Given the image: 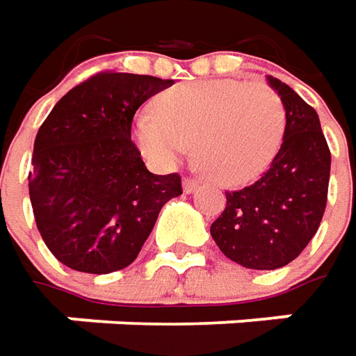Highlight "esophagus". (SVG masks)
Returning <instances> with one entry per match:
<instances>
[{
  "label": "esophagus",
  "instance_id": "obj_1",
  "mask_svg": "<svg viewBox=\"0 0 356 356\" xmlns=\"http://www.w3.org/2000/svg\"><path fill=\"white\" fill-rule=\"evenodd\" d=\"M197 187H199V181H197V179H193V177L183 179V191H185V193H193Z\"/></svg>",
  "mask_w": 356,
  "mask_h": 356
}]
</instances>
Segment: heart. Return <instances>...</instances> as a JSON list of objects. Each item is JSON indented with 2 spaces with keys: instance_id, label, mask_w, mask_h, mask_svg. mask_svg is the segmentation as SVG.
Wrapping results in <instances>:
<instances>
[{
  "instance_id": "b5f03b06",
  "label": "heart",
  "mask_w": 356,
  "mask_h": 356,
  "mask_svg": "<svg viewBox=\"0 0 356 356\" xmlns=\"http://www.w3.org/2000/svg\"><path fill=\"white\" fill-rule=\"evenodd\" d=\"M286 131V110L264 84L232 79L183 82L141 108L131 138L157 169H173L193 149L216 183L236 187L270 167Z\"/></svg>"
}]
</instances>
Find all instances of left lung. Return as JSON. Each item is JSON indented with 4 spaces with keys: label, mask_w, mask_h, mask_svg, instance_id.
I'll use <instances>...</instances> for the list:
<instances>
[{
    "label": "left lung",
    "mask_w": 356,
    "mask_h": 356,
    "mask_svg": "<svg viewBox=\"0 0 356 356\" xmlns=\"http://www.w3.org/2000/svg\"><path fill=\"white\" fill-rule=\"evenodd\" d=\"M286 110L282 147L256 183L227 193L211 236L232 262L276 270L296 260L315 236L327 204L331 152L319 116L282 80L268 76Z\"/></svg>",
    "instance_id": "1"
}]
</instances>
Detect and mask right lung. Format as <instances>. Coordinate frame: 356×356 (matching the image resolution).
Listing matches in <instances>:
<instances>
[{"mask_svg":"<svg viewBox=\"0 0 356 356\" xmlns=\"http://www.w3.org/2000/svg\"><path fill=\"white\" fill-rule=\"evenodd\" d=\"M173 80L98 72L68 90L33 145L29 197L37 228L58 262L110 274L134 262L177 173L155 175L131 141L136 110Z\"/></svg>","mask_w":356,"mask_h":356,"instance_id":"add662e5","label":"right lung"}]
</instances>
